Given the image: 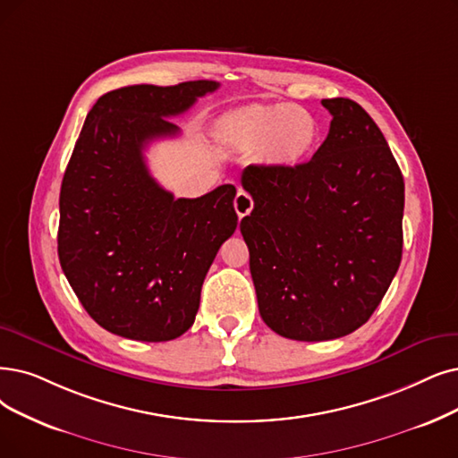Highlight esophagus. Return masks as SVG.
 I'll list each match as a JSON object with an SVG mask.
<instances>
[{"mask_svg": "<svg viewBox=\"0 0 458 458\" xmlns=\"http://www.w3.org/2000/svg\"><path fill=\"white\" fill-rule=\"evenodd\" d=\"M234 210H236V214H239V217L242 219L244 216H248L251 210H253V199L246 193V191H239L236 193V197H234Z\"/></svg>", "mask_w": 458, "mask_h": 458, "instance_id": "1", "label": "esophagus"}]
</instances>
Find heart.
<instances>
[{"instance_id":"obj_1","label":"heart","mask_w":458,"mask_h":458,"mask_svg":"<svg viewBox=\"0 0 458 458\" xmlns=\"http://www.w3.org/2000/svg\"><path fill=\"white\" fill-rule=\"evenodd\" d=\"M216 135L233 148H261L274 165H295L314 152L319 123L312 113L295 105H261L224 118Z\"/></svg>"}]
</instances>
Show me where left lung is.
<instances>
[{
	"label": "left lung",
	"instance_id": "1",
	"mask_svg": "<svg viewBox=\"0 0 458 458\" xmlns=\"http://www.w3.org/2000/svg\"><path fill=\"white\" fill-rule=\"evenodd\" d=\"M331 130L295 167L248 165L253 210L241 233L263 321L280 336L323 342L367 323L402 259L404 178L364 108L323 99Z\"/></svg>",
	"mask_w": 458,
	"mask_h": 458
}]
</instances>
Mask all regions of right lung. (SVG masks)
<instances>
[{
	"label": "right lung",
	"instance_id": "right-lung-1",
	"mask_svg": "<svg viewBox=\"0 0 458 458\" xmlns=\"http://www.w3.org/2000/svg\"><path fill=\"white\" fill-rule=\"evenodd\" d=\"M217 86H125L86 116L62 180L58 255L81 304L108 333L139 342L184 335L216 253L239 224L234 186L174 199L142 154L148 142L176 137L167 118Z\"/></svg>",
	"mask_w": 458,
	"mask_h": 458
}]
</instances>
